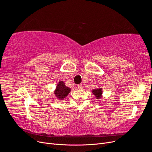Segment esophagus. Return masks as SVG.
Listing matches in <instances>:
<instances>
[{
  "label": "esophagus",
  "mask_w": 152,
  "mask_h": 152,
  "mask_svg": "<svg viewBox=\"0 0 152 152\" xmlns=\"http://www.w3.org/2000/svg\"><path fill=\"white\" fill-rule=\"evenodd\" d=\"M78 86V88H79V89H83V86H82V84H79L77 86Z\"/></svg>",
  "instance_id": "obj_1"
}]
</instances>
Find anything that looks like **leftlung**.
<instances>
[{
  "instance_id": "8db88e82",
  "label": "left lung",
  "mask_w": 152,
  "mask_h": 152,
  "mask_svg": "<svg viewBox=\"0 0 152 152\" xmlns=\"http://www.w3.org/2000/svg\"><path fill=\"white\" fill-rule=\"evenodd\" d=\"M102 89H94L93 91V93L95 95V96L97 98H101V94H102Z\"/></svg>"
}]
</instances>
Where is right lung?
<instances>
[{"instance_id": "1", "label": "right lung", "mask_w": 152, "mask_h": 152, "mask_svg": "<svg viewBox=\"0 0 152 152\" xmlns=\"http://www.w3.org/2000/svg\"><path fill=\"white\" fill-rule=\"evenodd\" d=\"M71 89L69 87L65 86V83L63 82H59L56 87V89L55 91V94H56L58 98L60 99H63L70 92Z\"/></svg>"}]
</instances>
